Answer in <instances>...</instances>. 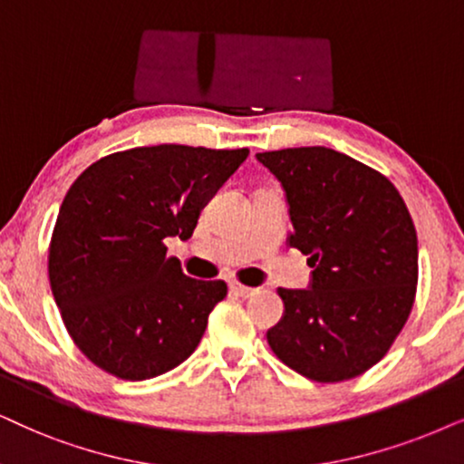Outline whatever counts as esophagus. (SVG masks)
<instances>
[{"label": "esophagus", "instance_id": "esophagus-1", "mask_svg": "<svg viewBox=\"0 0 464 464\" xmlns=\"http://www.w3.org/2000/svg\"><path fill=\"white\" fill-rule=\"evenodd\" d=\"M228 289H231V291L236 293V295H239V297H250V295H255V289H252V286H246V285H242V283H237V280H233V283L228 285Z\"/></svg>", "mask_w": 464, "mask_h": 464}]
</instances>
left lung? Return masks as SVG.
<instances>
[{"instance_id": "left-lung-1", "label": "left lung", "mask_w": 464, "mask_h": 464, "mask_svg": "<svg viewBox=\"0 0 464 464\" xmlns=\"http://www.w3.org/2000/svg\"><path fill=\"white\" fill-rule=\"evenodd\" d=\"M289 203V244L314 267L310 289H278L267 332L280 362L319 383L360 377L388 353L418 289V233L396 186L330 148L263 151Z\"/></svg>"}]
</instances>
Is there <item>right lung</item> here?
<instances>
[{"label": "right lung", "mask_w": 464, "mask_h": 464, "mask_svg": "<svg viewBox=\"0 0 464 464\" xmlns=\"http://www.w3.org/2000/svg\"><path fill=\"white\" fill-rule=\"evenodd\" d=\"M248 150L151 145L85 169L63 197L49 280L63 325L87 360L124 381L164 374L201 343L225 280H197L167 255L188 239L209 197Z\"/></svg>", "instance_id": "obj_1"}]
</instances>
